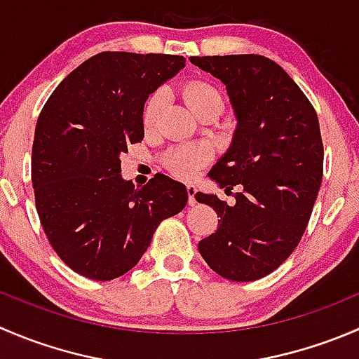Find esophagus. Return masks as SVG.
<instances>
[{
	"instance_id": "1",
	"label": "esophagus",
	"mask_w": 359,
	"mask_h": 359,
	"mask_svg": "<svg viewBox=\"0 0 359 359\" xmlns=\"http://www.w3.org/2000/svg\"><path fill=\"white\" fill-rule=\"evenodd\" d=\"M186 189H187V203H189V206H194L196 205V198H194V194H196V187L189 184Z\"/></svg>"
}]
</instances>
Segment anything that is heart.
<instances>
[{
	"instance_id": "b5f03b06",
	"label": "heart",
	"mask_w": 359,
	"mask_h": 359,
	"mask_svg": "<svg viewBox=\"0 0 359 359\" xmlns=\"http://www.w3.org/2000/svg\"><path fill=\"white\" fill-rule=\"evenodd\" d=\"M184 97L186 102L193 111L198 107L205 106L210 102H222V95L215 86L208 85L203 81H193L184 88ZM163 104V93L156 92L147 99L146 107H144V125L147 128L154 126L156 123L159 109ZM210 159V149L201 146V144H191V146H180L175 149L168 151L165 156V166L170 170V173L179 179H193L205 163Z\"/></svg>"
}]
</instances>
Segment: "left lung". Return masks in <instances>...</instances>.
<instances>
[{
  "instance_id": "1",
  "label": "left lung",
  "mask_w": 359,
  "mask_h": 359,
  "mask_svg": "<svg viewBox=\"0 0 359 359\" xmlns=\"http://www.w3.org/2000/svg\"><path fill=\"white\" fill-rule=\"evenodd\" d=\"M226 85L238 125L233 142L208 177L231 191L213 206L219 226L200 241L205 262L231 281H255L281 266L299 245L323 179V142L316 111L285 69L262 55L191 57Z\"/></svg>"
}]
</instances>
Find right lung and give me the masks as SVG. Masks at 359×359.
<instances>
[{"label": "right lung", "mask_w": 359, "mask_h": 359, "mask_svg": "<svg viewBox=\"0 0 359 359\" xmlns=\"http://www.w3.org/2000/svg\"><path fill=\"white\" fill-rule=\"evenodd\" d=\"M186 59L102 52L53 90L36 123L31 177L50 245L74 273L109 281L128 273L159 222L187 203L184 184L156 173L121 177V156L144 139V104Z\"/></svg>", "instance_id": "add662e5"}]
</instances>
